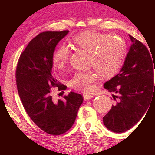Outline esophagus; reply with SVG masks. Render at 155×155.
Returning a JSON list of instances; mask_svg holds the SVG:
<instances>
[{
    "label": "esophagus",
    "instance_id": "1",
    "mask_svg": "<svg viewBox=\"0 0 155 155\" xmlns=\"http://www.w3.org/2000/svg\"><path fill=\"white\" fill-rule=\"evenodd\" d=\"M83 97H84V99L85 101H88V100H90V99L92 98V97H93V95H90V94L84 93L83 94Z\"/></svg>",
    "mask_w": 155,
    "mask_h": 155
}]
</instances>
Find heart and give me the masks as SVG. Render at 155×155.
I'll return each mask as SVG.
<instances>
[{
  "label": "heart",
  "instance_id": "heart-1",
  "mask_svg": "<svg viewBox=\"0 0 155 155\" xmlns=\"http://www.w3.org/2000/svg\"><path fill=\"white\" fill-rule=\"evenodd\" d=\"M76 47L90 54V65L94 67L102 78L114 76L122 66L125 53V44L122 39L110 37L94 31H84L72 38ZM70 51L66 46H61L53 54V63L58 68L65 66ZM97 76L93 71H78L69 81L71 87L79 91L89 92L93 89Z\"/></svg>",
  "mask_w": 155,
  "mask_h": 155
}]
</instances>
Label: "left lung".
Masks as SVG:
<instances>
[{"label":"left lung","mask_w":155,"mask_h":155,"mask_svg":"<svg viewBox=\"0 0 155 155\" xmlns=\"http://www.w3.org/2000/svg\"><path fill=\"white\" fill-rule=\"evenodd\" d=\"M129 37L132 45L120 72L104 85L115 94L116 104L103 117L104 125L114 133L125 132L138 123L155 95L153 57L144 44Z\"/></svg>","instance_id":"left-lung-1"}]
</instances>
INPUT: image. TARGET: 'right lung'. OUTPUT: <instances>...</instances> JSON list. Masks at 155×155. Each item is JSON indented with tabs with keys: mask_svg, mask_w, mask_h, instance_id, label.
Listing matches in <instances>:
<instances>
[{
	"mask_svg": "<svg viewBox=\"0 0 155 155\" xmlns=\"http://www.w3.org/2000/svg\"><path fill=\"white\" fill-rule=\"evenodd\" d=\"M68 32L39 33L20 54L16 69L17 90L25 110L39 128L53 136L72 127L83 102L82 95L74 92L58 101L51 95L52 87L65 90L52 76L51 69L55 47Z\"/></svg>",
	"mask_w": 155,
	"mask_h": 155,
	"instance_id": "1",
	"label": "right lung"
}]
</instances>
